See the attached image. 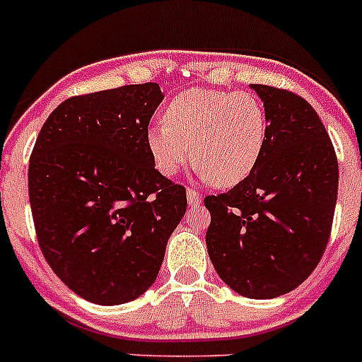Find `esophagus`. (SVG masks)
<instances>
[{
	"label": "esophagus",
	"instance_id": "1",
	"mask_svg": "<svg viewBox=\"0 0 362 362\" xmlns=\"http://www.w3.org/2000/svg\"><path fill=\"white\" fill-rule=\"evenodd\" d=\"M187 202L191 207H200L202 205V194L194 189H187Z\"/></svg>",
	"mask_w": 362,
	"mask_h": 362
}]
</instances>
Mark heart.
I'll return each instance as SVG.
<instances>
[{
    "label": "heart",
    "mask_w": 362,
    "mask_h": 362,
    "mask_svg": "<svg viewBox=\"0 0 362 362\" xmlns=\"http://www.w3.org/2000/svg\"><path fill=\"white\" fill-rule=\"evenodd\" d=\"M268 139V116L246 90L189 89L164 110V123L148 128L155 168L175 177L194 162L216 187H234L257 168Z\"/></svg>",
    "instance_id": "heart-1"
}]
</instances>
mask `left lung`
<instances>
[{
	"label": "left lung",
	"mask_w": 362,
	"mask_h": 362,
	"mask_svg": "<svg viewBox=\"0 0 362 362\" xmlns=\"http://www.w3.org/2000/svg\"><path fill=\"white\" fill-rule=\"evenodd\" d=\"M264 101L268 139L257 168L218 197L209 257L219 279L246 298L298 288L327 248L337 200V157L316 110L298 94L252 83Z\"/></svg>",
	"instance_id": "left-lung-1"
}]
</instances>
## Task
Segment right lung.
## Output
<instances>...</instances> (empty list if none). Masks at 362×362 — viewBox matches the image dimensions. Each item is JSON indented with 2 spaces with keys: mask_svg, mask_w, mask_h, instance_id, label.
Returning <instances> with one entry per match:
<instances>
[{
  "mask_svg": "<svg viewBox=\"0 0 362 362\" xmlns=\"http://www.w3.org/2000/svg\"><path fill=\"white\" fill-rule=\"evenodd\" d=\"M162 98L153 82L67 98L30 157L40 252L71 291L98 305L150 288L187 209L185 187L155 170L146 144Z\"/></svg>",
  "mask_w": 362,
  "mask_h": 362,
  "instance_id": "1",
  "label": "right lung"
}]
</instances>
